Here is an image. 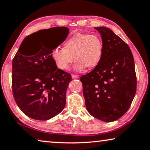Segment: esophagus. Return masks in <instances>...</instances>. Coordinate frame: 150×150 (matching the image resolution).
Wrapping results in <instances>:
<instances>
[{"instance_id":"34e87169","label":"esophagus","mask_w":150,"mask_h":150,"mask_svg":"<svg viewBox=\"0 0 150 150\" xmlns=\"http://www.w3.org/2000/svg\"><path fill=\"white\" fill-rule=\"evenodd\" d=\"M71 76H72V78L73 79H78L79 77V76L78 75H75V74H73Z\"/></svg>"}]
</instances>
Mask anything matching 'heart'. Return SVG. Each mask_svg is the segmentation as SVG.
I'll return each mask as SVG.
<instances>
[{
  "label": "heart",
  "instance_id": "1",
  "mask_svg": "<svg viewBox=\"0 0 150 150\" xmlns=\"http://www.w3.org/2000/svg\"><path fill=\"white\" fill-rule=\"evenodd\" d=\"M103 54V42L99 35L77 32L66 40L63 47H55L52 51L51 57L62 70L69 69L75 59V69L81 71L86 67L89 69L95 68Z\"/></svg>",
  "mask_w": 150,
  "mask_h": 150
}]
</instances>
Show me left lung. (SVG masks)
I'll return each mask as SVG.
<instances>
[{
    "mask_svg": "<svg viewBox=\"0 0 150 150\" xmlns=\"http://www.w3.org/2000/svg\"><path fill=\"white\" fill-rule=\"evenodd\" d=\"M104 45L100 62L80 81L85 106L94 117L106 122L125 114L136 92V75L130 47L110 29L96 27Z\"/></svg>",
    "mask_w": 150,
    "mask_h": 150,
    "instance_id": "left-lung-1",
    "label": "left lung"
}]
</instances>
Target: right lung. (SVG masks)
Here are the masks:
<instances>
[{"instance_id":"obj_1","label":"right lung","mask_w":150,"mask_h":150,"mask_svg":"<svg viewBox=\"0 0 150 150\" xmlns=\"http://www.w3.org/2000/svg\"><path fill=\"white\" fill-rule=\"evenodd\" d=\"M39 30L28 35L22 42L12 60V88L17 105L28 117L47 120L64 108L66 91L71 75L60 69L51 57L52 51L65 41L69 34L66 27ZM57 35L56 44L40 39L39 31ZM35 45L39 49L33 50Z\"/></svg>"}]
</instances>
